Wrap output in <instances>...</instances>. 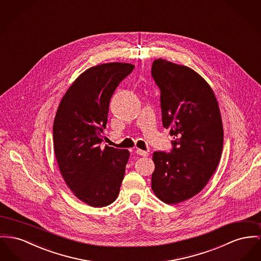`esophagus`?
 Masks as SVG:
<instances>
[{
	"mask_svg": "<svg viewBox=\"0 0 261 261\" xmlns=\"http://www.w3.org/2000/svg\"><path fill=\"white\" fill-rule=\"evenodd\" d=\"M137 153L140 156H148L149 152L145 151V150H141V149H137Z\"/></svg>",
	"mask_w": 261,
	"mask_h": 261,
	"instance_id": "obj_1",
	"label": "esophagus"
}]
</instances>
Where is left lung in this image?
<instances>
[{"label": "left lung", "mask_w": 261, "mask_h": 261, "mask_svg": "<svg viewBox=\"0 0 261 261\" xmlns=\"http://www.w3.org/2000/svg\"><path fill=\"white\" fill-rule=\"evenodd\" d=\"M151 74L160 89L162 123L173 149L155 151L151 189L166 204L184 202L207 185L223 150L224 129L214 91L194 70L159 58Z\"/></svg>", "instance_id": "8db88e82"}]
</instances>
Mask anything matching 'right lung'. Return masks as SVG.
<instances>
[{
  "label": "right lung",
  "instance_id": "obj_1",
  "mask_svg": "<svg viewBox=\"0 0 261 261\" xmlns=\"http://www.w3.org/2000/svg\"><path fill=\"white\" fill-rule=\"evenodd\" d=\"M134 68L111 62L84 71L56 112L53 145L60 173L73 194L92 207L112 204L120 193L129 152L101 143L110 100Z\"/></svg>",
  "mask_w": 261,
  "mask_h": 261
}]
</instances>
